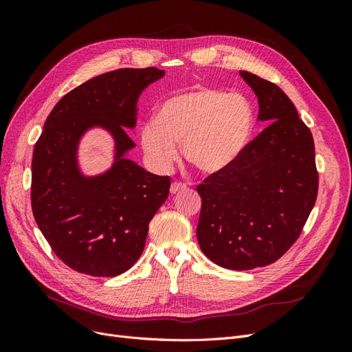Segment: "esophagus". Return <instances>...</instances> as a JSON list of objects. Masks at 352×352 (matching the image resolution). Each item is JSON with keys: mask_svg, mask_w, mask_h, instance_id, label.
<instances>
[{"mask_svg": "<svg viewBox=\"0 0 352 352\" xmlns=\"http://www.w3.org/2000/svg\"><path fill=\"white\" fill-rule=\"evenodd\" d=\"M185 189H188V185H186V184L173 182L172 186H170V192H172V194H177V192H180V190H185Z\"/></svg>", "mask_w": 352, "mask_h": 352, "instance_id": "1", "label": "esophagus"}]
</instances>
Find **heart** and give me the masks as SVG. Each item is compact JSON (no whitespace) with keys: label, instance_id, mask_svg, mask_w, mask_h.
Instances as JSON below:
<instances>
[{"label":"heart","instance_id":"1","mask_svg":"<svg viewBox=\"0 0 352 352\" xmlns=\"http://www.w3.org/2000/svg\"><path fill=\"white\" fill-rule=\"evenodd\" d=\"M252 113L239 94L198 88L168 98L155 120L141 129L144 153L157 170H167L177 158L176 144L189 164L214 175L235 163L248 141Z\"/></svg>","mask_w":352,"mask_h":352}]
</instances>
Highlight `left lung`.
<instances>
[{"mask_svg":"<svg viewBox=\"0 0 352 352\" xmlns=\"http://www.w3.org/2000/svg\"><path fill=\"white\" fill-rule=\"evenodd\" d=\"M241 76L257 95L258 120L269 124L235 163L197 186L199 248L230 270L279 260L300 238L318 190L313 135L294 102L273 82Z\"/></svg>","mask_w":352,"mask_h":352,"instance_id":"left-lung-1","label":"left lung"}]
</instances>
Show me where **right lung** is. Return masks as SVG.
Segmentation results:
<instances>
[{"label":"right lung","instance_id":"right-lung-1","mask_svg":"<svg viewBox=\"0 0 352 352\" xmlns=\"http://www.w3.org/2000/svg\"><path fill=\"white\" fill-rule=\"evenodd\" d=\"M164 70L119 69L66 94L52 109L32 157V211L51 250L70 269L111 278L141 257L148 225L168 197L170 177L157 176L124 154L135 146L124 127L136 124V101ZM105 126L116 162L87 178L76 160L80 136Z\"/></svg>","mask_w":352,"mask_h":352}]
</instances>
